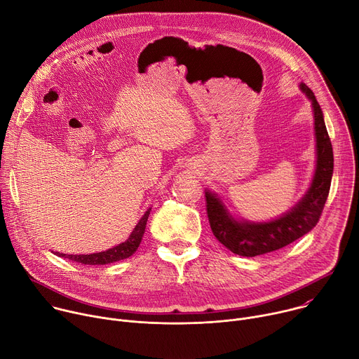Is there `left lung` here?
I'll list each match as a JSON object with an SVG mask.
<instances>
[{"label":"left lung","instance_id":"left-lung-1","mask_svg":"<svg viewBox=\"0 0 359 359\" xmlns=\"http://www.w3.org/2000/svg\"><path fill=\"white\" fill-rule=\"evenodd\" d=\"M301 90L309 96L314 111V129L317 142V165L310 189L285 215L271 222L236 220L223 201L212 191H206V210L215 237L234 254L243 257L276 251L295 241L318 223L331 187L334 170L332 144L325 128L324 115L313 90L305 83Z\"/></svg>","mask_w":359,"mask_h":359}]
</instances>
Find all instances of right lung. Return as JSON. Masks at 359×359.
<instances>
[{
    "label": "right lung",
    "mask_w": 359,
    "mask_h": 359,
    "mask_svg": "<svg viewBox=\"0 0 359 359\" xmlns=\"http://www.w3.org/2000/svg\"><path fill=\"white\" fill-rule=\"evenodd\" d=\"M149 215H150V209L139 220V223L136 224V227L130 233L129 238L125 243H122V244H119L114 248H109L107 251H100V252L79 254V255H76V254H62V252H55V254L60 255V257H64V259H68V260H72V262H76V263H81V264H89V266H104V264H111V263H115V262H119V260H125V259L130 257V255L137 250V247L142 241L144 229H146Z\"/></svg>",
    "instance_id": "1"
}]
</instances>
